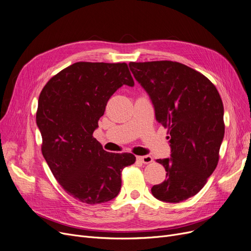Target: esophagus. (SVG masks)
Segmentation results:
<instances>
[{
	"label": "esophagus",
	"instance_id": "1",
	"mask_svg": "<svg viewBox=\"0 0 251 251\" xmlns=\"http://www.w3.org/2000/svg\"><path fill=\"white\" fill-rule=\"evenodd\" d=\"M137 159L140 162H143L144 164H149V163L152 162V158L151 156H149V155H147V156H138Z\"/></svg>",
	"mask_w": 251,
	"mask_h": 251
}]
</instances>
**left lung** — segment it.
<instances>
[{"mask_svg":"<svg viewBox=\"0 0 251 251\" xmlns=\"http://www.w3.org/2000/svg\"><path fill=\"white\" fill-rule=\"evenodd\" d=\"M129 68L169 134L170 158L157 160L166 179L151 194L168 203L187 200L200 192L219 163L225 135L220 93L204 75L179 62H130Z\"/></svg>","mask_w":251,"mask_h":251,"instance_id":"obj_1","label":"left lung"}]
</instances>
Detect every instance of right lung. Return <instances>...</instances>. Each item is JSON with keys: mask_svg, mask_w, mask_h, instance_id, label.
<instances>
[{"mask_svg": "<svg viewBox=\"0 0 251 251\" xmlns=\"http://www.w3.org/2000/svg\"><path fill=\"white\" fill-rule=\"evenodd\" d=\"M134 81L123 63L75 62L52 77L38 101L42 154L54 177L72 197L90 205L111 201L121 189L130 152H108L93 137L111 96Z\"/></svg>", "mask_w": 251, "mask_h": 251, "instance_id": "1", "label": "right lung"}]
</instances>
